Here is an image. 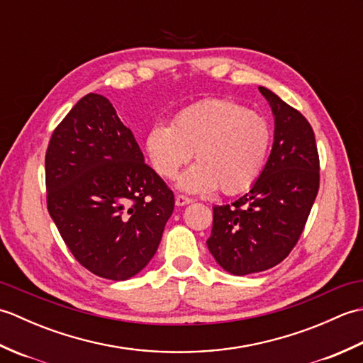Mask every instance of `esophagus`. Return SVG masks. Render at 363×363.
Listing matches in <instances>:
<instances>
[{
	"mask_svg": "<svg viewBox=\"0 0 363 363\" xmlns=\"http://www.w3.org/2000/svg\"><path fill=\"white\" fill-rule=\"evenodd\" d=\"M190 203H191V198L184 196V195H176V206L182 207V206H187Z\"/></svg>",
	"mask_w": 363,
	"mask_h": 363,
	"instance_id": "obj_1",
	"label": "esophagus"
}]
</instances>
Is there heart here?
<instances>
[{
	"mask_svg": "<svg viewBox=\"0 0 363 363\" xmlns=\"http://www.w3.org/2000/svg\"><path fill=\"white\" fill-rule=\"evenodd\" d=\"M272 126L259 112L229 99H204L182 109L168 123H156L145 137L150 164L164 179L196 157L177 187L189 194L235 195L248 190L264 172Z\"/></svg>",
	"mask_w": 363,
	"mask_h": 363,
	"instance_id": "1",
	"label": "heart"
}]
</instances>
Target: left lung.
I'll return each instance as SVG.
<instances>
[{"mask_svg":"<svg viewBox=\"0 0 363 363\" xmlns=\"http://www.w3.org/2000/svg\"><path fill=\"white\" fill-rule=\"evenodd\" d=\"M274 117V142L259 179L226 206H213L207 248L235 276L265 272L299 240L320 187L313 129L304 115L272 90L259 87Z\"/></svg>","mask_w":363,"mask_h":363,"instance_id":"1","label":"left lung"}]
</instances>
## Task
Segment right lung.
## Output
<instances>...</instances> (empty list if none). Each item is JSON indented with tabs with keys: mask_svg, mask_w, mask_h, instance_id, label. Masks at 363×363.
Listing matches in <instances>:
<instances>
[{
	"mask_svg": "<svg viewBox=\"0 0 363 363\" xmlns=\"http://www.w3.org/2000/svg\"><path fill=\"white\" fill-rule=\"evenodd\" d=\"M45 176L48 212L84 268L125 281L150 264L174 195L109 99L89 94L67 113L51 135Z\"/></svg>",
	"mask_w": 363,
	"mask_h": 363,
	"instance_id": "obj_1",
	"label": "right lung"
}]
</instances>
